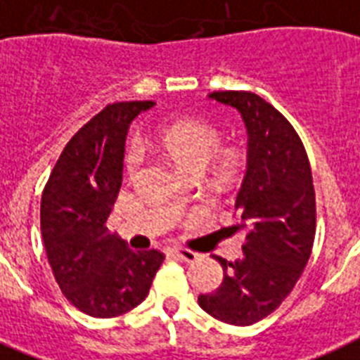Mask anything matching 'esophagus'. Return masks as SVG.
Wrapping results in <instances>:
<instances>
[{
	"label": "esophagus",
	"instance_id": "1",
	"mask_svg": "<svg viewBox=\"0 0 360 360\" xmlns=\"http://www.w3.org/2000/svg\"><path fill=\"white\" fill-rule=\"evenodd\" d=\"M171 254H173L174 257H176V259L186 261V263H193V261H195L198 257V255L195 254V252L186 250V248H173V250H171Z\"/></svg>",
	"mask_w": 360,
	"mask_h": 360
}]
</instances>
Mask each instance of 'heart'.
I'll use <instances>...</instances> for the list:
<instances>
[{"instance_id": "1", "label": "heart", "mask_w": 360, "mask_h": 360, "mask_svg": "<svg viewBox=\"0 0 360 360\" xmlns=\"http://www.w3.org/2000/svg\"><path fill=\"white\" fill-rule=\"evenodd\" d=\"M158 143L163 148V153L173 160L182 173H202L217 156L215 173L221 180H231L236 176L239 169V154L231 148L221 150L222 139L221 132L202 120L195 117H182L167 127H163L158 136ZM218 152L219 154L217 155ZM143 162V154L138 143H132L124 154V171L129 176H136ZM178 206L186 202L184 193H176L173 197Z\"/></svg>"}]
</instances>
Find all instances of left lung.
Wrapping results in <instances>:
<instances>
[{
  "instance_id": "left-lung-1",
  "label": "left lung",
  "mask_w": 360,
  "mask_h": 360,
  "mask_svg": "<svg viewBox=\"0 0 360 360\" xmlns=\"http://www.w3.org/2000/svg\"><path fill=\"white\" fill-rule=\"evenodd\" d=\"M210 99L233 106L248 132L246 173L236 198L246 228L243 255L226 261L219 289L198 305L231 326H252L289 296L307 265L316 230L311 165L292 124L250 91H213Z\"/></svg>"
}]
</instances>
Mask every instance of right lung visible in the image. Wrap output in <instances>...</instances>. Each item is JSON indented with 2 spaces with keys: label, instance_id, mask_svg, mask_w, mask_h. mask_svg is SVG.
<instances>
[{
  "label": "right lung",
  "instance_id": "1",
  "mask_svg": "<svg viewBox=\"0 0 360 360\" xmlns=\"http://www.w3.org/2000/svg\"><path fill=\"white\" fill-rule=\"evenodd\" d=\"M153 101L114 103L64 147L41 193L40 226L55 280L71 304L114 319L147 298L163 263L158 250H130L106 228L123 182L129 127Z\"/></svg>",
  "mask_w": 360,
  "mask_h": 360
}]
</instances>
